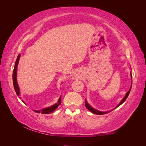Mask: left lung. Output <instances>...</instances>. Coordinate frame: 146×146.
Listing matches in <instances>:
<instances>
[{
    "label": "left lung",
    "instance_id": "left-lung-1",
    "mask_svg": "<svg viewBox=\"0 0 146 146\" xmlns=\"http://www.w3.org/2000/svg\"><path fill=\"white\" fill-rule=\"evenodd\" d=\"M131 74V77L132 78V76H131V73L130 74ZM131 86L130 87V90H129V91H128L127 92V94H126V95H125V98H123V99L121 101V102L119 103L116 107L114 108V109H115V108H117L119 106H120L121 104H122L123 102H125V100L127 99V97H128V96H129V93H130V91H131ZM85 106H86V108L88 110H90V111H91L92 113H94V114H99V115H102V114H107V113H108L109 111H105V112H104V111H98V110H96V109H94V108H92V107H91V106L88 104V102H87V101H86V100H85ZM114 109H113V110H114ZM112 110H110V111H111Z\"/></svg>",
    "mask_w": 146,
    "mask_h": 146
}]
</instances>
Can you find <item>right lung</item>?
<instances>
[{"mask_svg": "<svg viewBox=\"0 0 146 146\" xmlns=\"http://www.w3.org/2000/svg\"><path fill=\"white\" fill-rule=\"evenodd\" d=\"M20 56H21L20 54H19L18 56H17V58L16 61V62H15V68H14V69H13V86H14L15 90V91H16L17 96H19L20 95L19 88V86H18V84H17V78H16V76H17V64H18V63H19V60ZM61 97L60 96L59 99H58V103H57V104H54V105L51 106V107H47V108H44V109H42L41 110V111H36V110H35V111H36V112H37V113H41L42 114H49V113H51L52 112H54L55 110L57 108H58V106L61 104Z\"/></svg>", "mask_w": 146, "mask_h": 146, "instance_id": "add662e5", "label": "right lung"}]
</instances>
